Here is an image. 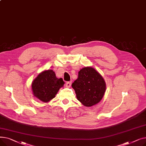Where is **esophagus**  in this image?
I'll list each match as a JSON object with an SVG mask.
<instances>
[{
  "label": "esophagus",
  "mask_w": 146,
  "mask_h": 146,
  "mask_svg": "<svg viewBox=\"0 0 146 146\" xmlns=\"http://www.w3.org/2000/svg\"><path fill=\"white\" fill-rule=\"evenodd\" d=\"M72 85V82H67L66 83V86L67 88H70Z\"/></svg>",
  "instance_id": "obj_1"
}]
</instances>
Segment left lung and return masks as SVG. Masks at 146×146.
<instances>
[{"instance_id": "obj_1", "label": "left lung", "mask_w": 146, "mask_h": 146, "mask_svg": "<svg viewBox=\"0 0 146 146\" xmlns=\"http://www.w3.org/2000/svg\"><path fill=\"white\" fill-rule=\"evenodd\" d=\"M72 86L78 101L88 107L100 102L106 89L105 82L102 76L90 67L81 69L79 72L78 78Z\"/></svg>"}]
</instances>
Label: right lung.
<instances>
[{"instance_id":"obj_1","label":"right lung","mask_w":146,"mask_h":146,"mask_svg":"<svg viewBox=\"0 0 146 146\" xmlns=\"http://www.w3.org/2000/svg\"><path fill=\"white\" fill-rule=\"evenodd\" d=\"M64 84L62 78H56L52 70L41 73L32 83L33 94L44 102H47L56 96L60 88Z\"/></svg>"}]
</instances>
